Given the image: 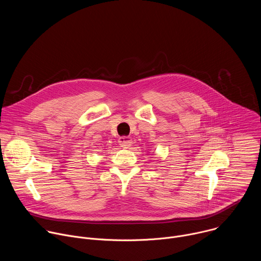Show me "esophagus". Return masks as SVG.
<instances>
[{"label": "esophagus", "instance_id": "obj_1", "mask_svg": "<svg viewBox=\"0 0 261 261\" xmlns=\"http://www.w3.org/2000/svg\"><path fill=\"white\" fill-rule=\"evenodd\" d=\"M131 143H132V139H131V137H129V136H122V137L119 138V144H120L123 148H128V147H130Z\"/></svg>", "mask_w": 261, "mask_h": 261}]
</instances>
